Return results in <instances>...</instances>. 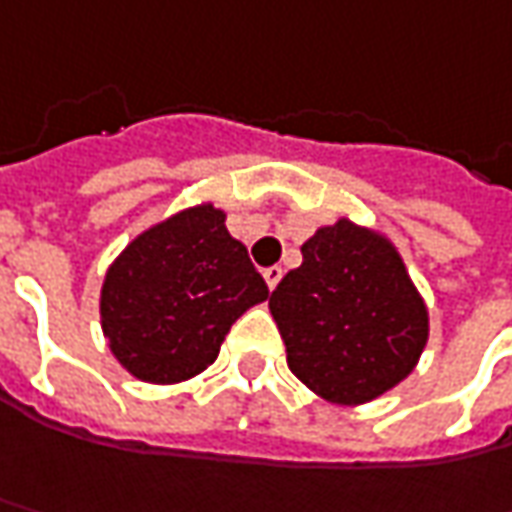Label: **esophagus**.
Segmentation results:
<instances>
[{
	"label": "esophagus",
	"mask_w": 512,
	"mask_h": 512,
	"mask_svg": "<svg viewBox=\"0 0 512 512\" xmlns=\"http://www.w3.org/2000/svg\"><path fill=\"white\" fill-rule=\"evenodd\" d=\"M263 277H266V286H269V289H277V283H280V277H283V269H280V266H269V269H263Z\"/></svg>",
	"instance_id": "1"
}]
</instances>
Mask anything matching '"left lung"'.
<instances>
[{
  "mask_svg": "<svg viewBox=\"0 0 512 512\" xmlns=\"http://www.w3.org/2000/svg\"><path fill=\"white\" fill-rule=\"evenodd\" d=\"M269 297L291 374L331 405H365L414 374L431 317L385 232L317 226Z\"/></svg>",
  "mask_w": 512,
  "mask_h": 512,
  "instance_id": "1",
  "label": "left lung"
}]
</instances>
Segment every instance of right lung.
Here are the masks:
<instances>
[{"instance_id": "add662e5", "label": "right lung", "mask_w": 512, "mask_h": 512, "mask_svg": "<svg viewBox=\"0 0 512 512\" xmlns=\"http://www.w3.org/2000/svg\"><path fill=\"white\" fill-rule=\"evenodd\" d=\"M266 297L226 212L203 201L152 223L118 252L98 314L121 368L141 382L178 385L218 360L232 323Z\"/></svg>"}]
</instances>
